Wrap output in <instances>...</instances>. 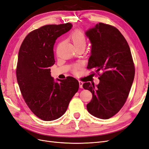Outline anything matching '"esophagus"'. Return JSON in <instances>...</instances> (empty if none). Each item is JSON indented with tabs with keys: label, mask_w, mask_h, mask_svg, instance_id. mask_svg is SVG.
I'll list each match as a JSON object with an SVG mask.
<instances>
[{
	"label": "esophagus",
	"mask_w": 149,
	"mask_h": 149,
	"mask_svg": "<svg viewBox=\"0 0 149 149\" xmlns=\"http://www.w3.org/2000/svg\"><path fill=\"white\" fill-rule=\"evenodd\" d=\"M83 82L79 81V88H83Z\"/></svg>",
	"instance_id": "obj_1"
}]
</instances>
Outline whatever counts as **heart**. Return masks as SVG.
<instances>
[{
	"label": "heart",
	"instance_id": "b5f03b06",
	"mask_svg": "<svg viewBox=\"0 0 149 149\" xmlns=\"http://www.w3.org/2000/svg\"><path fill=\"white\" fill-rule=\"evenodd\" d=\"M71 40L76 49L80 48H85L86 45V38L85 35L82 31L79 30H76L71 34ZM78 67V66H76L74 67V70Z\"/></svg>",
	"mask_w": 149,
	"mask_h": 149
}]
</instances>
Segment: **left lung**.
Wrapping results in <instances>:
<instances>
[{
	"label": "left lung",
	"instance_id": "8db88e82",
	"mask_svg": "<svg viewBox=\"0 0 149 149\" xmlns=\"http://www.w3.org/2000/svg\"><path fill=\"white\" fill-rule=\"evenodd\" d=\"M85 35L91 43L87 68L101 73L96 87L90 83L83 85L93 95L86 107L93 116L107 119L123 107L132 85L135 68L131 52L124 36L114 26L99 23Z\"/></svg>",
	"mask_w": 149,
	"mask_h": 149
}]
</instances>
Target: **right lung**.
Listing matches in <instances>:
<instances>
[{
    "instance_id": "obj_1",
    "label": "right lung",
    "mask_w": 149,
    "mask_h": 149,
    "mask_svg": "<svg viewBox=\"0 0 149 149\" xmlns=\"http://www.w3.org/2000/svg\"><path fill=\"white\" fill-rule=\"evenodd\" d=\"M71 24L45 25L31 31L22 42L18 55L17 79L26 104L43 120L60 118L79 88L77 79L51 76L55 64L53 46L57 38L72 28Z\"/></svg>"
}]
</instances>
